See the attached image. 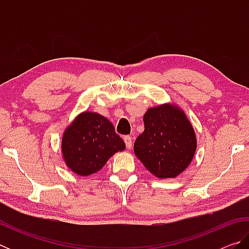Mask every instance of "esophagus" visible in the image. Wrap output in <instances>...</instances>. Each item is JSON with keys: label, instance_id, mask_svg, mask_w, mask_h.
Segmentation results:
<instances>
[{"label": "esophagus", "instance_id": "obj_1", "mask_svg": "<svg viewBox=\"0 0 249 249\" xmlns=\"http://www.w3.org/2000/svg\"><path fill=\"white\" fill-rule=\"evenodd\" d=\"M124 142H125V144H126V147H127V149H130L132 148V146H133V141H132V137L129 136H125L124 137Z\"/></svg>", "mask_w": 249, "mask_h": 249}]
</instances>
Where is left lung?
Listing matches in <instances>:
<instances>
[{
	"mask_svg": "<svg viewBox=\"0 0 249 249\" xmlns=\"http://www.w3.org/2000/svg\"><path fill=\"white\" fill-rule=\"evenodd\" d=\"M145 129L134 142V153L158 178H175L189 166L196 153V134L184 113L174 105L149 108Z\"/></svg>",
	"mask_w": 249,
	"mask_h": 249,
	"instance_id": "obj_1",
	"label": "left lung"
}]
</instances>
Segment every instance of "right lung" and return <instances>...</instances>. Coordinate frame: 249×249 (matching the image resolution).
<instances>
[{"label": "right lung", "mask_w": 249, "mask_h": 249, "mask_svg": "<svg viewBox=\"0 0 249 249\" xmlns=\"http://www.w3.org/2000/svg\"><path fill=\"white\" fill-rule=\"evenodd\" d=\"M125 149L111 122L96 113H82L62 137V154L71 170L90 176L102 168L112 155Z\"/></svg>", "instance_id": "obj_1"}]
</instances>
